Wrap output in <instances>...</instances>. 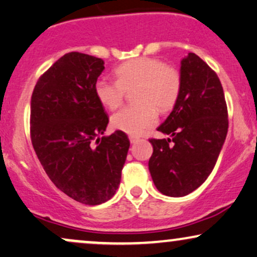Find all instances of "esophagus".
I'll return each mask as SVG.
<instances>
[{"label": "esophagus", "mask_w": 257, "mask_h": 257, "mask_svg": "<svg viewBox=\"0 0 257 257\" xmlns=\"http://www.w3.org/2000/svg\"><path fill=\"white\" fill-rule=\"evenodd\" d=\"M138 141H139L138 137H135V136H130V142H131V144L137 143Z\"/></svg>", "instance_id": "esophagus-1"}]
</instances>
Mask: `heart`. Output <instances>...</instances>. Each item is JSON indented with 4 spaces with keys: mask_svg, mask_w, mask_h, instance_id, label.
<instances>
[{
    "mask_svg": "<svg viewBox=\"0 0 257 257\" xmlns=\"http://www.w3.org/2000/svg\"><path fill=\"white\" fill-rule=\"evenodd\" d=\"M116 81L99 78L94 90L106 108L115 109L125 99L126 90L135 89V106L113 114L112 126L130 136H141L157 122V108L162 112L175 106L181 93L182 80L177 69L158 58L139 57L118 68Z\"/></svg>",
    "mask_w": 257,
    "mask_h": 257,
    "instance_id": "1",
    "label": "heart"
}]
</instances>
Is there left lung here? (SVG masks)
Returning a JSON list of instances; mask_svg holds the SVG:
<instances>
[{
  "label": "left lung",
  "mask_w": 257,
  "mask_h": 257,
  "mask_svg": "<svg viewBox=\"0 0 257 257\" xmlns=\"http://www.w3.org/2000/svg\"><path fill=\"white\" fill-rule=\"evenodd\" d=\"M181 93L172 113L157 127L168 135L150 139L153 181L162 194L185 196L206 181L225 142L229 120L216 72L195 53L181 59Z\"/></svg>",
  "instance_id": "1"
}]
</instances>
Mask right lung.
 I'll return each mask as SVG.
<instances>
[{"label":"right lung","mask_w":257,"mask_h":257,"mask_svg":"<svg viewBox=\"0 0 257 257\" xmlns=\"http://www.w3.org/2000/svg\"><path fill=\"white\" fill-rule=\"evenodd\" d=\"M103 64L66 53L38 80L31 99V138L41 166L57 188L85 205L115 194L130 148L121 131L100 137L108 115L94 85Z\"/></svg>","instance_id":"right-lung-1"}]
</instances>
